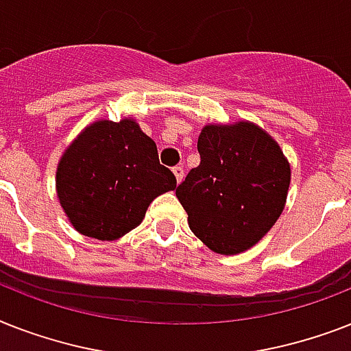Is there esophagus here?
Here are the masks:
<instances>
[{
    "mask_svg": "<svg viewBox=\"0 0 351 351\" xmlns=\"http://www.w3.org/2000/svg\"><path fill=\"white\" fill-rule=\"evenodd\" d=\"M172 172H173V176H176V179H178V183H181L184 178V168L181 167V165H178V167L172 168Z\"/></svg>",
    "mask_w": 351,
    "mask_h": 351,
    "instance_id": "esophagus-1",
    "label": "esophagus"
}]
</instances>
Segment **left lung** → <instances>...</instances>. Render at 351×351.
I'll return each instance as SVG.
<instances>
[{
	"label": "left lung",
	"mask_w": 351,
	"mask_h": 351,
	"mask_svg": "<svg viewBox=\"0 0 351 351\" xmlns=\"http://www.w3.org/2000/svg\"><path fill=\"white\" fill-rule=\"evenodd\" d=\"M199 167L176 189L190 230L212 252L234 255L259 243L287 203L290 162L254 123L206 125Z\"/></svg>",
	"instance_id": "obj_1"
}]
</instances>
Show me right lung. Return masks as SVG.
Here are the masks:
<instances>
[{
    "mask_svg": "<svg viewBox=\"0 0 351 351\" xmlns=\"http://www.w3.org/2000/svg\"><path fill=\"white\" fill-rule=\"evenodd\" d=\"M158 147L134 119L92 123L64 150L56 190L80 234L114 241L141 223L154 199L176 189Z\"/></svg>",
    "mask_w": 351,
    "mask_h": 351,
    "instance_id": "right-lung-1",
    "label": "right lung"
}]
</instances>
